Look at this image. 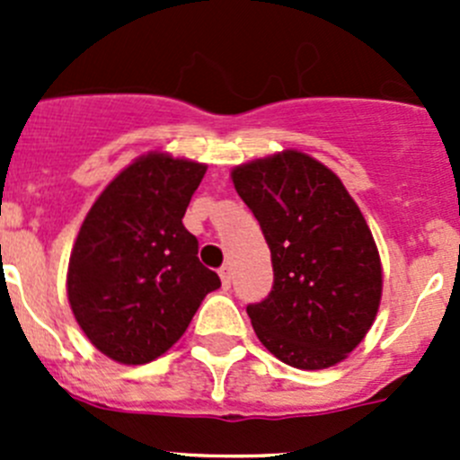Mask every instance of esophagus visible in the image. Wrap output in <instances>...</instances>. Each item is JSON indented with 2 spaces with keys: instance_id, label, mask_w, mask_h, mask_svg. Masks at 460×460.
<instances>
[{
  "instance_id": "34e87169",
  "label": "esophagus",
  "mask_w": 460,
  "mask_h": 460,
  "mask_svg": "<svg viewBox=\"0 0 460 460\" xmlns=\"http://www.w3.org/2000/svg\"><path fill=\"white\" fill-rule=\"evenodd\" d=\"M220 280H222V285L226 287V289H229V285H231V278H234V271H231V267L229 264H225V267H220Z\"/></svg>"
}]
</instances>
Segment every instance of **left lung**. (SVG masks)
<instances>
[{"label": "left lung", "instance_id": "obj_1", "mask_svg": "<svg viewBox=\"0 0 460 460\" xmlns=\"http://www.w3.org/2000/svg\"><path fill=\"white\" fill-rule=\"evenodd\" d=\"M231 178L271 252V291L247 305L260 342L291 367L341 363L372 327L383 291L363 213L333 171L298 151L235 166Z\"/></svg>", "mask_w": 460, "mask_h": 460}]
</instances>
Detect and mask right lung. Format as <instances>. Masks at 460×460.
<instances>
[{
	"label": "right lung",
	"instance_id": "right-lung-1",
	"mask_svg": "<svg viewBox=\"0 0 460 460\" xmlns=\"http://www.w3.org/2000/svg\"><path fill=\"white\" fill-rule=\"evenodd\" d=\"M207 166L148 153L102 191L77 234L66 291L77 324L109 358L144 365L187 332L220 287L182 225Z\"/></svg>",
	"mask_w": 460,
	"mask_h": 460
}]
</instances>
